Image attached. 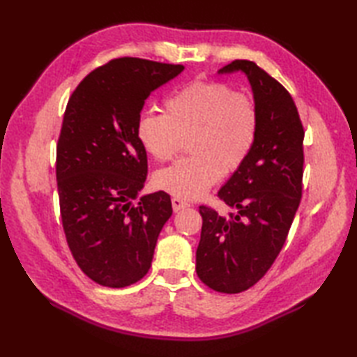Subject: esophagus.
Wrapping results in <instances>:
<instances>
[{
    "mask_svg": "<svg viewBox=\"0 0 357 357\" xmlns=\"http://www.w3.org/2000/svg\"><path fill=\"white\" fill-rule=\"evenodd\" d=\"M172 206H173V210H174V211H179V210H183V208H187L188 206H190V204L183 201L181 198H176V196H174V198L172 199Z\"/></svg>",
    "mask_w": 357,
    "mask_h": 357,
    "instance_id": "1",
    "label": "esophagus"
}]
</instances>
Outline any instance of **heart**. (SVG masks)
Instances as JSON below:
<instances>
[{
  "instance_id": "heart-1",
  "label": "heart",
  "mask_w": 357,
  "mask_h": 357,
  "mask_svg": "<svg viewBox=\"0 0 357 357\" xmlns=\"http://www.w3.org/2000/svg\"><path fill=\"white\" fill-rule=\"evenodd\" d=\"M164 115L144 112L136 123V138L156 161H170L181 139L190 138L192 156L158 172L161 190L181 199H198L222 173L244 164L259 133V110L247 93L224 82L193 81L164 101Z\"/></svg>"
}]
</instances>
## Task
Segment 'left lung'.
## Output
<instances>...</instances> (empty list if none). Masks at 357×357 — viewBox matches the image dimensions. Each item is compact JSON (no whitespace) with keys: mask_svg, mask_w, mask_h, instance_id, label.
<instances>
[{"mask_svg":"<svg viewBox=\"0 0 357 357\" xmlns=\"http://www.w3.org/2000/svg\"><path fill=\"white\" fill-rule=\"evenodd\" d=\"M244 73L259 110V133L247 161L218 196L236 210L230 218L199 207L202 230L196 273L219 293L255 285L285 244L302 193L304 127L291 95L259 66L236 59L218 73Z\"/></svg>","mask_w":357,"mask_h":357,"instance_id":"8db88e82","label":"left lung"}]
</instances>
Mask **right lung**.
I'll return each instance as SVG.
<instances>
[{"label":"right lung","mask_w":357,"mask_h":357,"mask_svg":"<svg viewBox=\"0 0 357 357\" xmlns=\"http://www.w3.org/2000/svg\"><path fill=\"white\" fill-rule=\"evenodd\" d=\"M184 70L118 58L90 72L67 102L56 146V183L67 244L96 284L123 288L147 275L164 224L165 192L139 196L147 153L136 123L149 95Z\"/></svg>","instance_id":"right-lung-1"}]
</instances>
